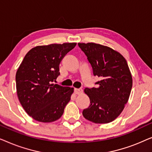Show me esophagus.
<instances>
[{"label": "esophagus", "mask_w": 152, "mask_h": 152, "mask_svg": "<svg viewBox=\"0 0 152 152\" xmlns=\"http://www.w3.org/2000/svg\"><path fill=\"white\" fill-rule=\"evenodd\" d=\"M83 92V90L82 88H75V94H81Z\"/></svg>", "instance_id": "esophagus-1"}]
</instances>
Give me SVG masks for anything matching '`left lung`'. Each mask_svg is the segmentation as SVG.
Segmentation results:
<instances>
[{
  "instance_id": "left-lung-1",
  "label": "left lung",
  "mask_w": 152,
  "mask_h": 152,
  "mask_svg": "<svg viewBox=\"0 0 152 152\" xmlns=\"http://www.w3.org/2000/svg\"><path fill=\"white\" fill-rule=\"evenodd\" d=\"M100 80L97 88H86L90 106L82 114L96 124L109 123L116 119L128 102L132 88V76L127 62L121 54L111 48L95 43H79Z\"/></svg>"
}]
</instances>
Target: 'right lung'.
<instances>
[{
  "instance_id": "1",
  "label": "right lung",
  "mask_w": 152,
  "mask_h": 152,
  "mask_svg": "<svg viewBox=\"0 0 152 152\" xmlns=\"http://www.w3.org/2000/svg\"><path fill=\"white\" fill-rule=\"evenodd\" d=\"M76 43L39 45L25 56L16 74L20 104L33 119L51 122L59 119L70 100L73 88L56 84L59 64Z\"/></svg>"
}]
</instances>
